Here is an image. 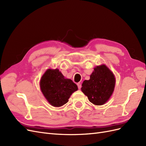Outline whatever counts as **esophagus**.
I'll return each mask as SVG.
<instances>
[{"instance_id": "esophagus-1", "label": "esophagus", "mask_w": 146, "mask_h": 146, "mask_svg": "<svg viewBox=\"0 0 146 146\" xmlns=\"http://www.w3.org/2000/svg\"><path fill=\"white\" fill-rule=\"evenodd\" d=\"M77 86H78V89H80L81 88V87H82V85H81V83H78L77 84Z\"/></svg>"}]
</instances>
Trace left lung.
<instances>
[{"mask_svg": "<svg viewBox=\"0 0 146 146\" xmlns=\"http://www.w3.org/2000/svg\"><path fill=\"white\" fill-rule=\"evenodd\" d=\"M115 77L105 64L98 66L90 76V79L82 83V91L90 102L96 105H102L109 100L114 91Z\"/></svg>", "mask_w": 146, "mask_h": 146, "instance_id": "8db88e82", "label": "left lung"}]
</instances>
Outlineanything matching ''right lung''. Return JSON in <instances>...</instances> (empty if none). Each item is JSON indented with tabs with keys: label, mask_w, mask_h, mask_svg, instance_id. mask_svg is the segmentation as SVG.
<instances>
[{
	"label": "right lung",
	"mask_w": 146,
	"mask_h": 146,
	"mask_svg": "<svg viewBox=\"0 0 146 146\" xmlns=\"http://www.w3.org/2000/svg\"><path fill=\"white\" fill-rule=\"evenodd\" d=\"M40 88L48 103L55 107L67 103L70 96L78 90L76 84L65 78L57 69L46 70L41 78Z\"/></svg>",
	"instance_id": "add662e5"
}]
</instances>
